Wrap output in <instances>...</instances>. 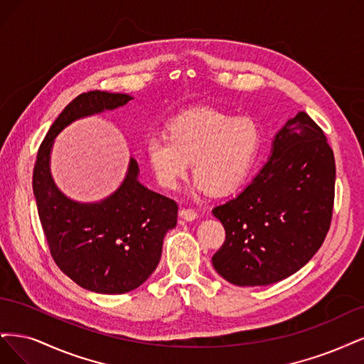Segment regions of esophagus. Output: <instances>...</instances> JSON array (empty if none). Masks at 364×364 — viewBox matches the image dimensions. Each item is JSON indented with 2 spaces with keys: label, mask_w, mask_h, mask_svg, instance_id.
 I'll list each match as a JSON object with an SVG mask.
<instances>
[{
  "label": "esophagus",
  "mask_w": 364,
  "mask_h": 364,
  "mask_svg": "<svg viewBox=\"0 0 364 364\" xmlns=\"http://www.w3.org/2000/svg\"><path fill=\"white\" fill-rule=\"evenodd\" d=\"M196 212L193 208H181L180 210V218L181 219H184V220H187V222H191V220H195L196 219Z\"/></svg>",
  "instance_id": "esophagus-1"
}]
</instances>
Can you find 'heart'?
<instances>
[{"label":"heart","mask_w":364,"mask_h":364,"mask_svg":"<svg viewBox=\"0 0 364 364\" xmlns=\"http://www.w3.org/2000/svg\"><path fill=\"white\" fill-rule=\"evenodd\" d=\"M262 145V132L250 116L215 109L187 112L169 125V133H154L145 140V157L157 183L175 189L193 161L199 191L228 195L246 180Z\"/></svg>","instance_id":"heart-1"}]
</instances>
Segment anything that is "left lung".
Instances as JSON below:
<instances>
[{
    "instance_id": "obj_1",
    "label": "left lung",
    "mask_w": 364,
    "mask_h": 364,
    "mask_svg": "<svg viewBox=\"0 0 364 364\" xmlns=\"http://www.w3.org/2000/svg\"><path fill=\"white\" fill-rule=\"evenodd\" d=\"M336 161L322 128L306 112L275 134L272 154L252 181L213 215L225 242L213 255L236 286H267L310 262L330 230Z\"/></svg>"
}]
</instances>
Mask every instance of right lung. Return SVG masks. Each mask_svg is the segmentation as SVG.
Segmentation results:
<instances>
[{
  "mask_svg": "<svg viewBox=\"0 0 364 364\" xmlns=\"http://www.w3.org/2000/svg\"><path fill=\"white\" fill-rule=\"evenodd\" d=\"M130 100L127 93H81L46 133L33 171L39 219L55 264L78 286L105 295L134 290L154 272L165 234L177 225L178 205L139 183L134 159L114 193L100 203L73 201L53 181L50 154L65 127Z\"/></svg>",
  "mask_w": 364,
  "mask_h": 364,
  "instance_id": "1",
  "label": "right lung"
}]
</instances>
